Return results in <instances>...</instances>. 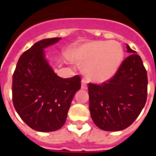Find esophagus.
<instances>
[{
    "instance_id": "1",
    "label": "esophagus",
    "mask_w": 156,
    "mask_h": 156,
    "mask_svg": "<svg viewBox=\"0 0 156 156\" xmlns=\"http://www.w3.org/2000/svg\"><path fill=\"white\" fill-rule=\"evenodd\" d=\"M82 88L84 89V90L87 89V82L85 78H83V80H82Z\"/></svg>"
}]
</instances>
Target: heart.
<instances>
[{"label":"heart","instance_id":"heart-1","mask_svg":"<svg viewBox=\"0 0 156 156\" xmlns=\"http://www.w3.org/2000/svg\"><path fill=\"white\" fill-rule=\"evenodd\" d=\"M71 60L84 66L87 78L95 83H104L113 77L121 66L124 50L117 41L94 40L73 48Z\"/></svg>","mask_w":156,"mask_h":156}]
</instances>
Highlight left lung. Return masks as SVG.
I'll list each match as a JSON object with an SVG mask.
<instances>
[{"label": "left lung", "instance_id": "1", "mask_svg": "<svg viewBox=\"0 0 156 156\" xmlns=\"http://www.w3.org/2000/svg\"><path fill=\"white\" fill-rule=\"evenodd\" d=\"M130 55L116 74L101 85L88 83L89 108L95 126L105 131L125 129L133 124L147 98V73L143 61L127 44Z\"/></svg>", "mask_w": 156, "mask_h": 156}]
</instances>
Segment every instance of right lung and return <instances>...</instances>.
<instances>
[{"label":"right lung","mask_w":156,"mask_h":156,"mask_svg":"<svg viewBox=\"0 0 156 156\" xmlns=\"http://www.w3.org/2000/svg\"><path fill=\"white\" fill-rule=\"evenodd\" d=\"M61 38L40 40L19 57L13 74L12 98L22 120L33 129L51 132L61 128L81 77L62 78L44 58V48Z\"/></svg>","instance_id":"obj_1"}]
</instances>
